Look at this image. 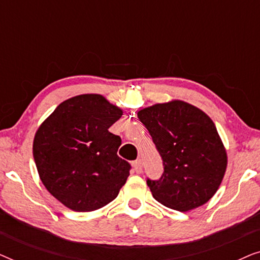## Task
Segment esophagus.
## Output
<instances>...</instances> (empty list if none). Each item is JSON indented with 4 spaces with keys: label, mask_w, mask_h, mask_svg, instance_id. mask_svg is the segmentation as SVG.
<instances>
[{
    "label": "esophagus",
    "mask_w": 260,
    "mask_h": 260,
    "mask_svg": "<svg viewBox=\"0 0 260 260\" xmlns=\"http://www.w3.org/2000/svg\"><path fill=\"white\" fill-rule=\"evenodd\" d=\"M133 166H134L135 172H136L137 174H141L142 170H143V165H142L141 159H136V161L133 163Z\"/></svg>",
    "instance_id": "esophagus-1"
}]
</instances>
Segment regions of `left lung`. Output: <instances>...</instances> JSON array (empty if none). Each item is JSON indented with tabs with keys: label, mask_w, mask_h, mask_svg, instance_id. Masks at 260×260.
Returning <instances> with one entry per match:
<instances>
[{
	"label": "left lung",
	"mask_w": 260,
	"mask_h": 260,
	"mask_svg": "<svg viewBox=\"0 0 260 260\" xmlns=\"http://www.w3.org/2000/svg\"><path fill=\"white\" fill-rule=\"evenodd\" d=\"M137 117L165 166L161 179L147 181L155 200L180 212L211 200L225 176L227 152L207 113L173 99L138 110Z\"/></svg>",
	"instance_id": "left-lung-1"
}]
</instances>
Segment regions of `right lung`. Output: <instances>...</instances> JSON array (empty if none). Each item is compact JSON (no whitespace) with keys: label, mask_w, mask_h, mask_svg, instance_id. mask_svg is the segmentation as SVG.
<instances>
[{"label":"right lung","mask_w":260,"mask_h":260,"mask_svg":"<svg viewBox=\"0 0 260 260\" xmlns=\"http://www.w3.org/2000/svg\"><path fill=\"white\" fill-rule=\"evenodd\" d=\"M123 115L104 95H74L38 127L33 156L39 176L56 200L76 212H92L115 200L130 175L117 155L122 140L109 127Z\"/></svg>","instance_id":"right-lung-1"}]
</instances>
